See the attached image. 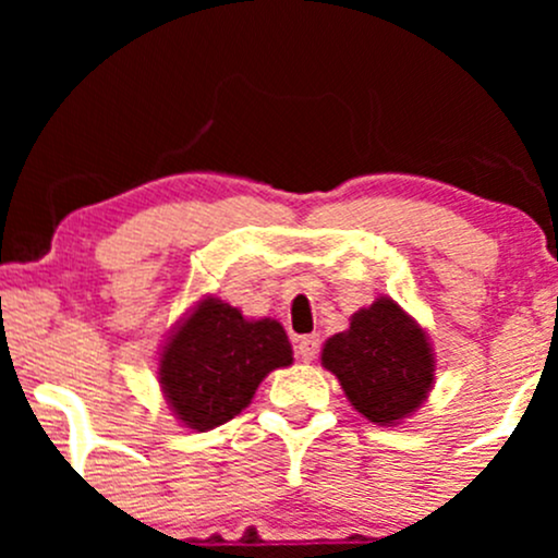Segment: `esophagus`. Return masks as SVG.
<instances>
[{
	"label": "esophagus",
	"mask_w": 558,
	"mask_h": 558,
	"mask_svg": "<svg viewBox=\"0 0 558 558\" xmlns=\"http://www.w3.org/2000/svg\"><path fill=\"white\" fill-rule=\"evenodd\" d=\"M319 354V336L296 338V356L301 362H312Z\"/></svg>",
	"instance_id": "1"
}]
</instances>
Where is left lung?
Instances as JSON below:
<instances>
[{
	"label": "left lung",
	"mask_w": 558,
	"mask_h": 558,
	"mask_svg": "<svg viewBox=\"0 0 558 558\" xmlns=\"http://www.w3.org/2000/svg\"><path fill=\"white\" fill-rule=\"evenodd\" d=\"M323 367L338 377L351 407L377 425L409 417L435 380L425 330L386 296L356 312L349 330L328 338Z\"/></svg>",
	"instance_id": "1"
}]
</instances>
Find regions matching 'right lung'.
<instances>
[{"mask_svg": "<svg viewBox=\"0 0 558 558\" xmlns=\"http://www.w3.org/2000/svg\"><path fill=\"white\" fill-rule=\"evenodd\" d=\"M291 362L283 325L246 319L235 306L209 296L165 343L159 383L175 417L204 433L241 414L259 383Z\"/></svg>", "mask_w": 558, "mask_h": 558, "instance_id": "add662e5", "label": "right lung"}]
</instances>
